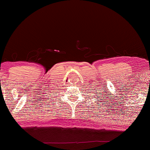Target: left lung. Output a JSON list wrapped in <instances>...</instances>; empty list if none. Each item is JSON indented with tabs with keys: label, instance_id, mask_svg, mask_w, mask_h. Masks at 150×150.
Instances as JSON below:
<instances>
[{
	"label": "left lung",
	"instance_id": "obj_1",
	"mask_svg": "<svg viewBox=\"0 0 150 150\" xmlns=\"http://www.w3.org/2000/svg\"><path fill=\"white\" fill-rule=\"evenodd\" d=\"M95 93H97V94H98V92H95ZM106 93H107V92H106ZM99 95H100V94H99ZM103 98H104V97H105V94H103ZM97 97H98V98H100V97H101V95H100V97H99L98 95H97ZM102 98V99H101V100H103V102H105L104 100H103V99H104V100H107V98H106V99H103V98H102V97H101V98ZM111 101H112V100H111ZM102 103H103V102H102Z\"/></svg>",
	"mask_w": 150,
	"mask_h": 150
}]
</instances>
